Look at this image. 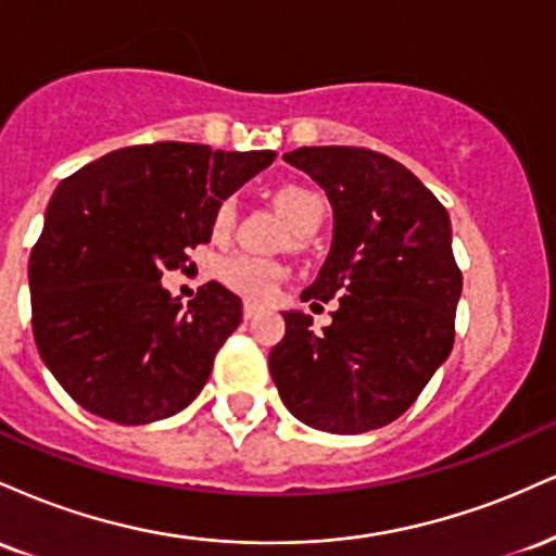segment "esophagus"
I'll return each instance as SVG.
<instances>
[{
	"instance_id": "1",
	"label": "esophagus",
	"mask_w": 556,
	"mask_h": 556,
	"mask_svg": "<svg viewBox=\"0 0 556 556\" xmlns=\"http://www.w3.org/2000/svg\"><path fill=\"white\" fill-rule=\"evenodd\" d=\"M258 314H261L258 305H253V303H245V305H242V316H245V321H251V318H256Z\"/></svg>"
}]
</instances>
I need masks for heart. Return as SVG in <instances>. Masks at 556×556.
Instances as JSON below:
<instances>
[{
  "mask_svg": "<svg viewBox=\"0 0 556 556\" xmlns=\"http://www.w3.org/2000/svg\"><path fill=\"white\" fill-rule=\"evenodd\" d=\"M279 212L287 216L295 232H316V227L321 225L324 212H327V203H324L321 193H316L314 188L300 182H287L282 188H277L274 193ZM235 225V201L225 198L222 203H216L214 216H212V229L216 238L227 235ZM285 269L277 261L251 256V253H235L227 256L219 264V279L229 290H235L238 295L248 300H269L277 290V282L282 279Z\"/></svg>",
  "mask_w": 556,
  "mask_h": 556,
  "instance_id": "heart-1",
  "label": "heart"
}]
</instances>
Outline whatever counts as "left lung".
<instances>
[{
	"label": "left lung",
	"instance_id": "1",
	"mask_svg": "<svg viewBox=\"0 0 556 556\" xmlns=\"http://www.w3.org/2000/svg\"><path fill=\"white\" fill-rule=\"evenodd\" d=\"M285 162L321 185L334 212L331 251L300 300L337 298L340 308L324 334L303 311H285L271 379L311 429H381L452 353L463 274L450 214L410 169L376 151L303 146Z\"/></svg>",
	"mask_w": 556,
	"mask_h": 556
}]
</instances>
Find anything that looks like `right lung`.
<instances>
[{
	"instance_id": "add662e5",
	"label": "right lung",
	"mask_w": 556,
	"mask_h": 556,
	"mask_svg": "<svg viewBox=\"0 0 556 556\" xmlns=\"http://www.w3.org/2000/svg\"><path fill=\"white\" fill-rule=\"evenodd\" d=\"M274 156L164 140L112 151L56 185L30 251V311L38 355L80 407L140 426L201 394L242 303L208 282L182 308L162 271L212 240L216 203Z\"/></svg>"
}]
</instances>
